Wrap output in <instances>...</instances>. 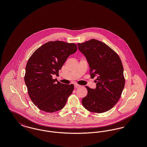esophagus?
<instances>
[{"label":"esophagus","instance_id":"esophagus-1","mask_svg":"<svg viewBox=\"0 0 147 147\" xmlns=\"http://www.w3.org/2000/svg\"><path fill=\"white\" fill-rule=\"evenodd\" d=\"M80 86H81V85H78V84H75L74 85V88H80Z\"/></svg>","mask_w":147,"mask_h":147}]
</instances>
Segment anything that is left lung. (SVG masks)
<instances>
[{"label":"left lung","instance_id":"8db88e82","mask_svg":"<svg viewBox=\"0 0 147 147\" xmlns=\"http://www.w3.org/2000/svg\"><path fill=\"white\" fill-rule=\"evenodd\" d=\"M78 46L89 64L91 77H98L95 89L85 86L88 94L82 103L90 112H106L117 104L125 86L122 62L113 50L97 40L78 43Z\"/></svg>","mask_w":147,"mask_h":147}]
</instances>
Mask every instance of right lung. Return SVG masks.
I'll use <instances>...</instances> for the list:
<instances>
[{
  "label": "right lung",
  "instance_id": "obj_1",
  "mask_svg": "<svg viewBox=\"0 0 147 147\" xmlns=\"http://www.w3.org/2000/svg\"><path fill=\"white\" fill-rule=\"evenodd\" d=\"M77 50V45L73 43L49 41L29 58L24 80L30 98L40 110L52 113L64 107L74 85L61 83L52 76L58 75L68 57Z\"/></svg>",
  "mask_w": 147,
  "mask_h": 147
}]
</instances>
